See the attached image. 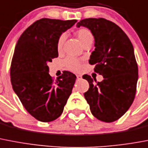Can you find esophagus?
<instances>
[{"mask_svg":"<svg viewBox=\"0 0 148 148\" xmlns=\"http://www.w3.org/2000/svg\"><path fill=\"white\" fill-rule=\"evenodd\" d=\"M76 77H77L78 80H79V79H82V76L80 75H76Z\"/></svg>","mask_w":148,"mask_h":148,"instance_id":"34e87169","label":"esophagus"}]
</instances>
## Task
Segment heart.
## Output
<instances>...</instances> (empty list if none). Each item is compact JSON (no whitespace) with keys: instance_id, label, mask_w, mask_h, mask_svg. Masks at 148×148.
<instances>
[{"instance_id":"b5f03b06","label":"heart","mask_w":148,"mask_h":148,"mask_svg":"<svg viewBox=\"0 0 148 148\" xmlns=\"http://www.w3.org/2000/svg\"><path fill=\"white\" fill-rule=\"evenodd\" d=\"M77 38L79 39V42H81L82 45H84L87 42H90L92 41L93 36L90 30H88L86 28H82L79 29V30L76 31L75 33ZM65 38L66 36L64 34H62L60 36V37L58 40L57 42V49L58 51H61V49H62V46L64 43ZM65 65L66 66L67 68L73 71H78L80 69V64L79 62L77 60H75L74 58H67L66 60H65Z\"/></svg>"}]
</instances>
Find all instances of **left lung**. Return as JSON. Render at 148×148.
Wrapping results in <instances>:
<instances>
[{
	"mask_svg": "<svg viewBox=\"0 0 148 148\" xmlns=\"http://www.w3.org/2000/svg\"><path fill=\"white\" fill-rule=\"evenodd\" d=\"M92 34L95 50L88 62L95 65V73L103 76L98 82L85 75L89 84L84 96L97 119L112 122L120 119L134 101L138 79V68L134 47L125 33L115 23L104 18L80 21Z\"/></svg>",
	"mask_w": 148,
	"mask_h": 148,
	"instance_id": "obj_1",
	"label": "left lung"
}]
</instances>
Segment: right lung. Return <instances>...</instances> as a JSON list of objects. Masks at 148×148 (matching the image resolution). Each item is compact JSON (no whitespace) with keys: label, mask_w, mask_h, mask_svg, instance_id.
I'll return each mask as SVG.
<instances>
[{"label":"right lung","mask_w":148,"mask_h":148,"mask_svg":"<svg viewBox=\"0 0 148 148\" xmlns=\"http://www.w3.org/2000/svg\"><path fill=\"white\" fill-rule=\"evenodd\" d=\"M76 22L38 20L21 34L15 47L10 66L13 89L27 112L42 122L61 115L75 84L76 76L68 71L54 81L47 63L59 56L61 34Z\"/></svg>","instance_id":"1"}]
</instances>
